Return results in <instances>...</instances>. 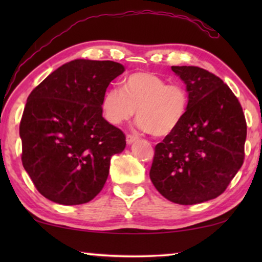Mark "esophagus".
Listing matches in <instances>:
<instances>
[{
	"instance_id": "34e87169",
	"label": "esophagus",
	"mask_w": 262,
	"mask_h": 262,
	"mask_svg": "<svg viewBox=\"0 0 262 262\" xmlns=\"http://www.w3.org/2000/svg\"><path fill=\"white\" fill-rule=\"evenodd\" d=\"M138 139V137L137 136H135V135H127L126 136V142H127V144H131V143H134V142H136Z\"/></svg>"
}]
</instances>
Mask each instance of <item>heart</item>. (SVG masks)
Returning a JSON list of instances; mask_svg holds the SVG:
<instances>
[{"label":"heart","instance_id":"1","mask_svg":"<svg viewBox=\"0 0 262 262\" xmlns=\"http://www.w3.org/2000/svg\"><path fill=\"white\" fill-rule=\"evenodd\" d=\"M188 92L180 83L149 71H137L121 81L120 89L103 93L102 116L112 125L132 119L137 110L138 126L155 137H167L184 121L188 111Z\"/></svg>","mask_w":262,"mask_h":262}]
</instances>
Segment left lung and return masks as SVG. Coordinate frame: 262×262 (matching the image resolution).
Segmentation results:
<instances>
[{"label":"left lung","mask_w":262,"mask_h":262,"mask_svg":"<svg viewBox=\"0 0 262 262\" xmlns=\"http://www.w3.org/2000/svg\"><path fill=\"white\" fill-rule=\"evenodd\" d=\"M189 105L173 134L155 146L150 179L164 198L193 205L221 195L242 167L247 123L231 89L203 68L171 67Z\"/></svg>","instance_id":"8db88e82"}]
</instances>
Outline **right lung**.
Wrapping results in <instances>:
<instances>
[{"label":"right lung","mask_w":262,"mask_h":262,"mask_svg":"<svg viewBox=\"0 0 262 262\" xmlns=\"http://www.w3.org/2000/svg\"><path fill=\"white\" fill-rule=\"evenodd\" d=\"M112 60L75 59L28 95L20 121L21 161L41 195L62 205L91 202L101 191L124 132L102 117L107 87L124 73Z\"/></svg>","instance_id":"add662e5"}]
</instances>
